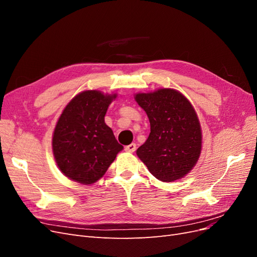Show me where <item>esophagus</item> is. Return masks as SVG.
Returning <instances> with one entry per match:
<instances>
[{"label":"esophagus","instance_id":"34e87169","mask_svg":"<svg viewBox=\"0 0 257 257\" xmlns=\"http://www.w3.org/2000/svg\"><path fill=\"white\" fill-rule=\"evenodd\" d=\"M136 150V144H131L125 147V151L126 152H134Z\"/></svg>","mask_w":257,"mask_h":257}]
</instances>
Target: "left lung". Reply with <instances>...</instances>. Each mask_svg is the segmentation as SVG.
Instances as JSON below:
<instances>
[{
  "instance_id": "1",
  "label": "left lung",
  "mask_w": 257,
  "mask_h": 257,
  "mask_svg": "<svg viewBox=\"0 0 257 257\" xmlns=\"http://www.w3.org/2000/svg\"><path fill=\"white\" fill-rule=\"evenodd\" d=\"M135 100L150 121V134L137 149L138 158L161 181L189 174L201 151V128L192 104L174 89L137 93Z\"/></svg>"
}]
</instances>
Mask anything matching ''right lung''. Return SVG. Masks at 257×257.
<instances>
[{
  "label": "right lung",
  "instance_id": "obj_1",
  "mask_svg": "<svg viewBox=\"0 0 257 257\" xmlns=\"http://www.w3.org/2000/svg\"><path fill=\"white\" fill-rule=\"evenodd\" d=\"M116 94L87 90L69 102L54 127L52 151L63 175L81 184L102 178L122 149L106 125L105 114Z\"/></svg>",
  "mask_w": 257,
  "mask_h": 257
}]
</instances>
